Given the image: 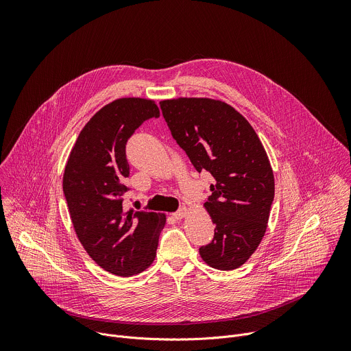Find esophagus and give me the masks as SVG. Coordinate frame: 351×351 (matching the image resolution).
Masks as SVG:
<instances>
[{"label": "esophagus", "instance_id": "obj_1", "mask_svg": "<svg viewBox=\"0 0 351 351\" xmlns=\"http://www.w3.org/2000/svg\"><path fill=\"white\" fill-rule=\"evenodd\" d=\"M186 214H187V208H186V207H182V208H179L176 213H173L172 215H173L175 219H182V218L186 217Z\"/></svg>", "mask_w": 351, "mask_h": 351}]
</instances>
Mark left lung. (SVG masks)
Listing matches in <instances>:
<instances>
[{
    "mask_svg": "<svg viewBox=\"0 0 351 351\" xmlns=\"http://www.w3.org/2000/svg\"><path fill=\"white\" fill-rule=\"evenodd\" d=\"M164 119L197 172L215 179L204 204L215 223L211 243L199 256L213 268L243 265L261 243L275 194L265 149L247 119L211 98H176L160 103Z\"/></svg>",
    "mask_w": 351,
    "mask_h": 351,
    "instance_id": "obj_1",
    "label": "left lung"
}]
</instances>
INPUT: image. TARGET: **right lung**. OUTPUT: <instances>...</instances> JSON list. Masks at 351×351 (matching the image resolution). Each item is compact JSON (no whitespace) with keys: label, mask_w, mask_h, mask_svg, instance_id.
Masks as SVG:
<instances>
[{"label":"right lung","mask_w":351,"mask_h":351,"mask_svg":"<svg viewBox=\"0 0 351 351\" xmlns=\"http://www.w3.org/2000/svg\"><path fill=\"white\" fill-rule=\"evenodd\" d=\"M158 117L152 99H115L86 123L65 167L62 189L75 232L95 264L118 276L153 264L165 226L164 214L122 206L130 190L126 143L143 122Z\"/></svg>","instance_id":"1"}]
</instances>
